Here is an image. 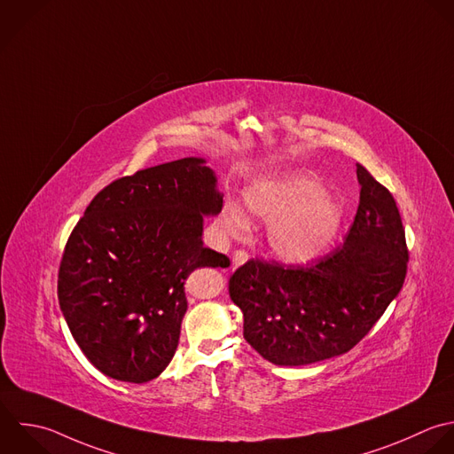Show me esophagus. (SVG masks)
I'll use <instances>...</instances> for the list:
<instances>
[{
    "mask_svg": "<svg viewBox=\"0 0 454 454\" xmlns=\"http://www.w3.org/2000/svg\"><path fill=\"white\" fill-rule=\"evenodd\" d=\"M247 260H249V254H247L246 251H235L233 256H231V265H230V269L233 270V269L244 265Z\"/></svg>",
    "mask_w": 454,
    "mask_h": 454,
    "instance_id": "34e87169",
    "label": "esophagus"
}]
</instances>
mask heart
<instances>
[{
  "label": "heart",
  "instance_id": "heart-1",
  "mask_svg": "<svg viewBox=\"0 0 454 454\" xmlns=\"http://www.w3.org/2000/svg\"><path fill=\"white\" fill-rule=\"evenodd\" d=\"M242 201L253 219L269 224L270 253L292 265L309 263L325 254L343 224L341 201L302 171L256 180L244 191ZM245 213L239 203L224 205L219 224L226 235L246 239L251 233V221Z\"/></svg>",
  "mask_w": 454,
  "mask_h": 454
}]
</instances>
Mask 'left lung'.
Wrapping results in <instances>:
<instances>
[{
  "label": "left lung",
  "mask_w": 454,
  "mask_h": 454,
  "mask_svg": "<svg viewBox=\"0 0 454 454\" xmlns=\"http://www.w3.org/2000/svg\"><path fill=\"white\" fill-rule=\"evenodd\" d=\"M357 180L359 208L343 247L309 267L249 260L228 281L246 341L272 364L347 354L403 286L409 253L396 201L361 164Z\"/></svg>",
  "instance_id": "8db88e82"
}]
</instances>
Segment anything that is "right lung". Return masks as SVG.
<instances>
[{"mask_svg":"<svg viewBox=\"0 0 454 454\" xmlns=\"http://www.w3.org/2000/svg\"><path fill=\"white\" fill-rule=\"evenodd\" d=\"M223 208L201 157L141 169L102 189L74 228L58 274L63 318L106 377L143 384L171 363L187 311L185 279L230 260L203 246Z\"/></svg>","mask_w":454,"mask_h":454,"instance_id":"right-lung-1","label":"right lung"}]
</instances>
